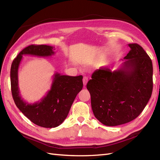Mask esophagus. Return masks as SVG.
<instances>
[{"instance_id": "1", "label": "esophagus", "mask_w": 160, "mask_h": 160, "mask_svg": "<svg viewBox=\"0 0 160 160\" xmlns=\"http://www.w3.org/2000/svg\"><path fill=\"white\" fill-rule=\"evenodd\" d=\"M83 85H86L87 83H88V78L87 77H84L83 79Z\"/></svg>"}]
</instances>
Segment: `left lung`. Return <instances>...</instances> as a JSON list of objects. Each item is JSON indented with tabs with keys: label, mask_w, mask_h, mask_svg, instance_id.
Returning a JSON list of instances; mask_svg holds the SVG:
<instances>
[{
	"label": "left lung",
	"mask_w": 160,
	"mask_h": 160,
	"mask_svg": "<svg viewBox=\"0 0 160 160\" xmlns=\"http://www.w3.org/2000/svg\"><path fill=\"white\" fill-rule=\"evenodd\" d=\"M118 70L101 67L87 84L95 117L107 126L128 123L138 117L151 98L153 90L152 61L136 43Z\"/></svg>",
	"instance_id": "8db88e82"
}]
</instances>
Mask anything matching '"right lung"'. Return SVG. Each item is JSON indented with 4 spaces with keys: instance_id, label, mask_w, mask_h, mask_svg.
I'll return each mask as SVG.
<instances>
[{
    "instance_id": "right-lung-1",
    "label": "right lung",
    "mask_w": 160,
    "mask_h": 160,
    "mask_svg": "<svg viewBox=\"0 0 160 160\" xmlns=\"http://www.w3.org/2000/svg\"><path fill=\"white\" fill-rule=\"evenodd\" d=\"M54 47L31 45L21 51L12 61L11 68V92L17 107L26 117L38 126L52 128L59 126L68 115L77 95L83 88V76L53 75L51 89L40 101L28 103L22 99L18 88V71L22 55L51 57Z\"/></svg>"
}]
</instances>
